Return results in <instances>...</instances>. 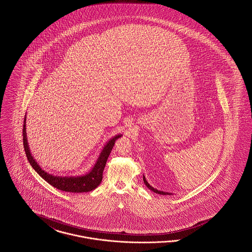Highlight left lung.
Returning a JSON list of instances; mask_svg holds the SVG:
<instances>
[{
	"mask_svg": "<svg viewBox=\"0 0 252 252\" xmlns=\"http://www.w3.org/2000/svg\"><path fill=\"white\" fill-rule=\"evenodd\" d=\"M143 181H144L145 185L147 186V188H148L149 189L153 190V191H154V192H156V193H158V194H162V195H172V193H171V192H167V191H162V190H158V189H155L154 187H152V186L150 185V184L148 183V181L146 180L145 176H144V175H143Z\"/></svg>",
	"mask_w": 252,
	"mask_h": 252,
	"instance_id": "left-lung-1",
	"label": "left lung"
}]
</instances>
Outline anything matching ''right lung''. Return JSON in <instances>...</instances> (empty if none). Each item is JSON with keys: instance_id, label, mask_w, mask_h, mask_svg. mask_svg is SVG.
Returning <instances> with one entry per match:
<instances>
[{"instance_id": "right-lung-1", "label": "right lung", "mask_w": 252, "mask_h": 252, "mask_svg": "<svg viewBox=\"0 0 252 252\" xmlns=\"http://www.w3.org/2000/svg\"><path fill=\"white\" fill-rule=\"evenodd\" d=\"M26 121H27V116L25 117V121H24V129H23L24 139L23 140H24V146H25L27 159L31 164V166L33 167V169L38 172L39 175H40L47 183L57 188L58 189L67 191V192H88L97 188V186L100 184L102 180V172L105 168L107 159L109 158V155L115 145L116 140L122 135L121 133L112 137L104 145L101 153L99 154L98 158L95 161L90 172H87L86 174L78 175V176H58L42 170L40 165L37 163V161L34 159V157L31 155L29 145L27 142Z\"/></svg>"}]
</instances>
